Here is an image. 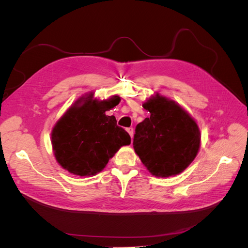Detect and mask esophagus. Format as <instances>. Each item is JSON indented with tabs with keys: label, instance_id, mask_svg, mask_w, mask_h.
I'll return each instance as SVG.
<instances>
[{
	"label": "esophagus",
	"instance_id": "34e87169",
	"mask_svg": "<svg viewBox=\"0 0 248 248\" xmlns=\"http://www.w3.org/2000/svg\"><path fill=\"white\" fill-rule=\"evenodd\" d=\"M126 130H127V132H128L130 138L132 139V138H133V128H127Z\"/></svg>",
	"mask_w": 248,
	"mask_h": 248
}]
</instances>
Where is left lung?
<instances>
[{"mask_svg": "<svg viewBox=\"0 0 248 248\" xmlns=\"http://www.w3.org/2000/svg\"><path fill=\"white\" fill-rule=\"evenodd\" d=\"M142 108L150 112V117L137 126L134 152L155 177L181 174L199 153L198 122L178 102L157 92L142 102Z\"/></svg>", "mask_w": 248, "mask_h": 248, "instance_id": "1", "label": "left lung"}]
</instances>
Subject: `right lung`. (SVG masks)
Instances as JSON below:
<instances>
[{"label":"right lung","mask_w":248,"mask_h":248,"mask_svg":"<svg viewBox=\"0 0 248 248\" xmlns=\"http://www.w3.org/2000/svg\"><path fill=\"white\" fill-rule=\"evenodd\" d=\"M118 95L100 100L89 92L71 104L51 129V147L57 162L70 174L95 176L107 167L131 139L106 112L117 107Z\"/></svg>","instance_id":"right-lung-1"}]
</instances>
